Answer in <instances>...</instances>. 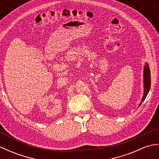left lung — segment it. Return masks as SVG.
I'll return each instance as SVG.
<instances>
[{"label": "left lung", "instance_id": "obj_1", "mask_svg": "<svg viewBox=\"0 0 159 159\" xmlns=\"http://www.w3.org/2000/svg\"><path fill=\"white\" fill-rule=\"evenodd\" d=\"M150 84H151V77H150V72L148 64L146 63V66H145L144 68V96H143L142 101L140 104L142 103L143 101L146 98L148 92H149L150 89Z\"/></svg>", "mask_w": 159, "mask_h": 159}]
</instances>
